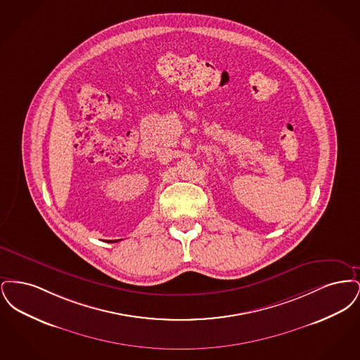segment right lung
<instances>
[{
    "label": "right lung",
    "instance_id": "obj_1",
    "mask_svg": "<svg viewBox=\"0 0 360 360\" xmlns=\"http://www.w3.org/2000/svg\"><path fill=\"white\" fill-rule=\"evenodd\" d=\"M113 241H119V240H113Z\"/></svg>",
    "mask_w": 360,
    "mask_h": 360
}]
</instances>
